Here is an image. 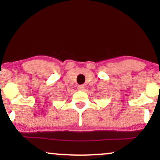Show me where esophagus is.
Wrapping results in <instances>:
<instances>
[{"label": "esophagus", "mask_w": 160, "mask_h": 160, "mask_svg": "<svg viewBox=\"0 0 160 160\" xmlns=\"http://www.w3.org/2000/svg\"><path fill=\"white\" fill-rule=\"evenodd\" d=\"M84 89H85V86L83 85H80L78 86V89L79 91H83Z\"/></svg>", "instance_id": "obj_1"}]
</instances>
